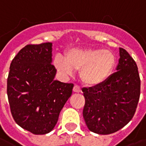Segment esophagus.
Masks as SVG:
<instances>
[{
    "mask_svg": "<svg viewBox=\"0 0 146 146\" xmlns=\"http://www.w3.org/2000/svg\"><path fill=\"white\" fill-rule=\"evenodd\" d=\"M73 90L74 93H80L81 92V89L80 87L79 86H74V87H73Z\"/></svg>",
    "mask_w": 146,
    "mask_h": 146,
    "instance_id": "1",
    "label": "esophagus"
}]
</instances>
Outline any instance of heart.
Returning a JSON list of instances; mask_svg holds the SVG:
<instances>
[{
  "mask_svg": "<svg viewBox=\"0 0 146 146\" xmlns=\"http://www.w3.org/2000/svg\"><path fill=\"white\" fill-rule=\"evenodd\" d=\"M53 63L57 70L65 75L80 71L82 82L87 86H98L104 83L112 74L115 57L111 51L100 49H69L65 57L56 54Z\"/></svg>",
  "mask_w": 146,
  "mask_h": 146,
  "instance_id": "heart-1",
  "label": "heart"
}]
</instances>
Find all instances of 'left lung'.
<instances>
[{
  "label": "left lung",
  "instance_id": "1",
  "mask_svg": "<svg viewBox=\"0 0 146 146\" xmlns=\"http://www.w3.org/2000/svg\"><path fill=\"white\" fill-rule=\"evenodd\" d=\"M116 72L100 85L83 88L85 106L83 115L91 132L108 135L130 122L140 96V79L134 60L119 48Z\"/></svg>",
  "mask_w": 146,
  "mask_h": 146
}]
</instances>
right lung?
<instances>
[{
    "label": "right lung",
    "mask_w": 146,
    "mask_h": 146,
    "mask_svg": "<svg viewBox=\"0 0 146 146\" xmlns=\"http://www.w3.org/2000/svg\"><path fill=\"white\" fill-rule=\"evenodd\" d=\"M53 43L27 45L13 59L7 78V97L17 125L35 135L49 133L72 95L73 83L55 80Z\"/></svg>",
    "instance_id": "add662e5"
}]
</instances>
